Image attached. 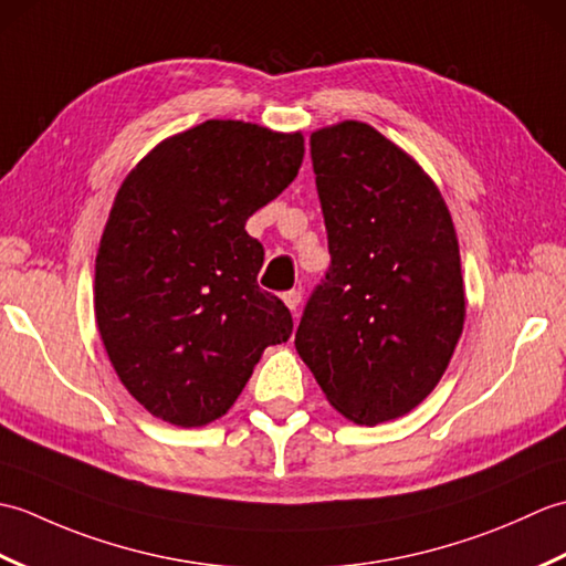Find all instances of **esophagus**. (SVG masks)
I'll return each mask as SVG.
<instances>
[{"mask_svg": "<svg viewBox=\"0 0 566 566\" xmlns=\"http://www.w3.org/2000/svg\"><path fill=\"white\" fill-rule=\"evenodd\" d=\"M282 302L286 304V308H290V311H296V306L302 304V292H298V290L284 292V294H282Z\"/></svg>", "mask_w": 566, "mask_h": 566, "instance_id": "esophagus-1", "label": "esophagus"}]
</instances>
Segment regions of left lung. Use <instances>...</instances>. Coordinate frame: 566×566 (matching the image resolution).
Returning <instances> with one entry per match:
<instances>
[{
  "instance_id": "8db88e82",
  "label": "left lung",
  "mask_w": 566,
  "mask_h": 566,
  "mask_svg": "<svg viewBox=\"0 0 566 566\" xmlns=\"http://www.w3.org/2000/svg\"><path fill=\"white\" fill-rule=\"evenodd\" d=\"M311 163L331 264L294 345L333 408L387 423L438 387L462 335L454 226L430 177L367 124L311 134Z\"/></svg>"
}]
</instances>
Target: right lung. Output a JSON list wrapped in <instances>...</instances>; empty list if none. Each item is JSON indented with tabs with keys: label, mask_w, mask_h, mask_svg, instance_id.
Listing matches in <instances>:
<instances>
[{
	"label": "right lung",
	"mask_w": 566,
	"mask_h": 566,
	"mask_svg": "<svg viewBox=\"0 0 566 566\" xmlns=\"http://www.w3.org/2000/svg\"><path fill=\"white\" fill-rule=\"evenodd\" d=\"M302 134L203 122L163 140L124 179L94 274V314L128 394L199 428L243 391L294 321L260 290L264 250L245 221L292 185Z\"/></svg>",
	"instance_id": "add662e5"
}]
</instances>
